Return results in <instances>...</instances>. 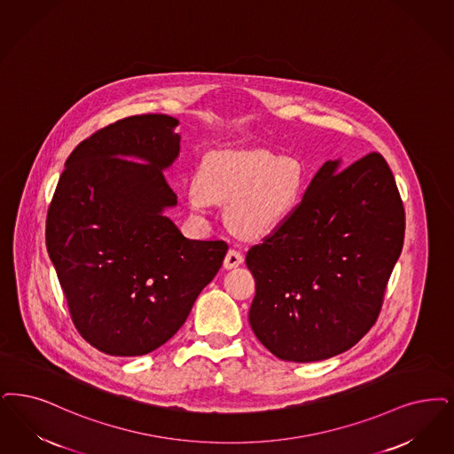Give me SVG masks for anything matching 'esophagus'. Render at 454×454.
I'll use <instances>...</instances> for the list:
<instances>
[{
	"label": "esophagus",
	"instance_id": "34e87169",
	"mask_svg": "<svg viewBox=\"0 0 454 454\" xmlns=\"http://www.w3.org/2000/svg\"><path fill=\"white\" fill-rule=\"evenodd\" d=\"M243 254L241 252H238V250H230L226 256H224V269H228V270H231V269H236V267H239L241 263H243Z\"/></svg>",
	"mask_w": 454,
	"mask_h": 454
}]
</instances>
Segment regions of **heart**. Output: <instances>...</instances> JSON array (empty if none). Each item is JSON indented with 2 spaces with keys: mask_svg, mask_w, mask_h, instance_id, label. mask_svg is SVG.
Returning <instances> with one entry per match:
<instances>
[{
  "mask_svg": "<svg viewBox=\"0 0 454 454\" xmlns=\"http://www.w3.org/2000/svg\"><path fill=\"white\" fill-rule=\"evenodd\" d=\"M306 170L299 159L270 150H218L204 157L187 204L204 213L211 202H228L226 219L238 235H267L289 218L302 198Z\"/></svg>",
  "mask_w": 454,
  "mask_h": 454,
  "instance_id": "heart-1",
  "label": "heart"
}]
</instances>
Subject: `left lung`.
Returning a JSON list of instances; mask_svg holds the SVG:
<instances>
[{
	"mask_svg": "<svg viewBox=\"0 0 454 454\" xmlns=\"http://www.w3.org/2000/svg\"><path fill=\"white\" fill-rule=\"evenodd\" d=\"M403 233V204L380 153L345 168L325 163L289 218L247 254L254 336L295 363L356 345L380 314Z\"/></svg>",
	"mask_w": 454,
	"mask_h": 454,
	"instance_id": "1",
	"label": "left lung"
}]
</instances>
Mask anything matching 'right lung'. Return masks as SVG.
<instances>
[{"label": "right lung", "instance_id": "1", "mask_svg": "<svg viewBox=\"0 0 454 454\" xmlns=\"http://www.w3.org/2000/svg\"><path fill=\"white\" fill-rule=\"evenodd\" d=\"M177 125L142 114L98 129L69 155L47 211V252L74 326L111 356L167 343L228 252L163 215L177 204L163 174L181 150Z\"/></svg>", "mask_w": 454, "mask_h": 454}]
</instances>
